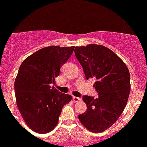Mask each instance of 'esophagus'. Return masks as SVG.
I'll use <instances>...</instances> for the list:
<instances>
[{"mask_svg": "<svg viewBox=\"0 0 147 147\" xmlns=\"http://www.w3.org/2000/svg\"><path fill=\"white\" fill-rule=\"evenodd\" d=\"M72 100H73L74 102H80L82 100V99L80 97H72Z\"/></svg>", "mask_w": 147, "mask_h": 147, "instance_id": "34e87169", "label": "esophagus"}]
</instances>
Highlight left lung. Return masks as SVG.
I'll return each instance as SVG.
<instances>
[{
  "label": "left lung",
  "instance_id": "left-lung-1",
  "mask_svg": "<svg viewBox=\"0 0 147 147\" xmlns=\"http://www.w3.org/2000/svg\"><path fill=\"white\" fill-rule=\"evenodd\" d=\"M75 54L86 78L96 80L98 97L84 95L87 110L79 115L80 122L92 133L111 127L122 115L131 90L130 73L124 62L110 49L101 45L75 47Z\"/></svg>",
  "mask_w": 147,
  "mask_h": 147
}]
</instances>
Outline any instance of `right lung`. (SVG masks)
I'll return each mask as SVG.
<instances>
[{
  "label": "right lung",
  "mask_w": 147,
  "mask_h": 147,
  "mask_svg": "<svg viewBox=\"0 0 147 147\" xmlns=\"http://www.w3.org/2000/svg\"><path fill=\"white\" fill-rule=\"evenodd\" d=\"M74 48L45 47L20 65L14 82L16 104L25 122L34 132L44 134L52 131L63 106L71 101V95L59 92L53 84Z\"/></svg>",
  "instance_id": "add662e5"
}]
</instances>
